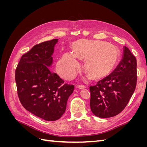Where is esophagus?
<instances>
[{
    "label": "esophagus",
    "mask_w": 147,
    "mask_h": 147,
    "mask_svg": "<svg viewBox=\"0 0 147 147\" xmlns=\"http://www.w3.org/2000/svg\"><path fill=\"white\" fill-rule=\"evenodd\" d=\"M77 88L79 89V90H83V89L86 88L85 86H83V85H78V86H77Z\"/></svg>",
    "instance_id": "1"
}]
</instances>
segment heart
<instances>
[{"instance_id":"1","label":"heart","mask_w":147,"mask_h":147,"mask_svg":"<svg viewBox=\"0 0 147 147\" xmlns=\"http://www.w3.org/2000/svg\"><path fill=\"white\" fill-rule=\"evenodd\" d=\"M72 53L66 52L57 62L58 74L65 80L72 79L80 67L77 59L84 60L83 68L95 80L104 78L112 73L119 60L118 49L107 42L82 39L72 45Z\"/></svg>"}]
</instances>
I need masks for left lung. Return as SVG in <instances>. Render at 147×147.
I'll return each instance as SVG.
<instances>
[{
    "label": "left lung",
    "mask_w": 147,
    "mask_h": 147,
    "mask_svg": "<svg viewBox=\"0 0 147 147\" xmlns=\"http://www.w3.org/2000/svg\"><path fill=\"white\" fill-rule=\"evenodd\" d=\"M135 56L123 47L121 61L113 72L90 88V107L95 116L101 118L116 116L126 107L134 93L137 83Z\"/></svg>",
    "instance_id": "left-lung-1"
}]
</instances>
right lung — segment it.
I'll use <instances>...</instances> for the list:
<instances>
[{"mask_svg": "<svg viewBox=\"0 0 147 147\" xmlns=\"http://www.w3.org/2000/svg\"><path fill=\"white\" fill-rule=\"evenodd\" d=\"M58 39L35 45L19 62L15 71L18 94L24 108L48 121L59 119L74 90L49 68Z\"/></svg>", "mask_w": 147, "mask_h": 147, "instance_id": "obj_1", "label": "right lung"}]
</instances>
